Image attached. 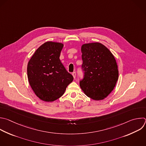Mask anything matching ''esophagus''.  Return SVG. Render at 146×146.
Here are the masks:
<instances>
[{
	"instance_id": "1",
	"label": "esophagus",
	"mask_w": 146,
	"mask_h": 146,
	"mask_svg": "<svg viewBox=\"0 0 146 146\" xmlns=\"http://www.w3.org/2000/svg\"><path fill=\"white\" fill-rule=\"evenodd\" d=\"M76 72H73L72 73V75H73V78H76Z\"/></svg>"
}]
</instances>
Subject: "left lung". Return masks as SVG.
I'll return each mask as SVG.
<instances>
[{
    "instance_id": "1",
    "label": "left lung",
    "mask_w": 146,
    "mask_h": 146,
    "mask_svg": "<svg viewBox=\"0 0 146 146\" xmlns=\"http://www.w3.org/2000/svg\"><path fill=\"white\" fill-rule=\"evenodd\" d=\"M81 52L84 77L80 86L92 99L103 100L113 90L118 80L116 61L108 48L99 42L83 44Z\"/></svg>"
}]
</instances>
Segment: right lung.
Returning a JSON list of instances; mask_svg holds the SVG:
<instances>
[{
  "label": "right lung",
  "mask_w": 146,
  "mask_h": 146,
  "mask_svg": "<svg viewBox=\"0 0 146 146\" xmlns=\"http://www.w3.org/2000/svg\"><path fill=\"white\" fill-rule=\"evenodd\" d=\"M63 47L61 42H46L37 48L28 62L30 85L43 102H52L59 99L73 80L60 60Z\"/></svg>",
  "instance_id": "obj_1"
}]
</instances>
